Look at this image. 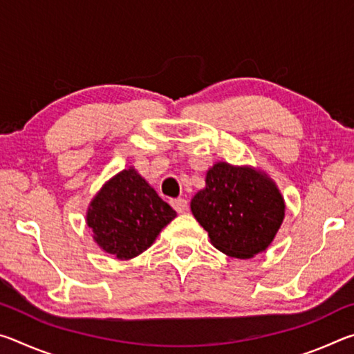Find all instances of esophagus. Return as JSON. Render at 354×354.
<instances>
[{
  "instance_id": "1",
  "label": "esophagus",
  "mask_w": 354,
  "mask_h": 354,
  "mask_svg": "<svg viewBox=\"0 0 354 354\" xmlns=\"http://www.w3.org/2000/svg\"><path fill=\"white\" fill-rule=\"evenodd\" d=\"M170 205L171 207L175 209L176 212H184L185 209H187V201L184 198H175V200H170Z\"/></svg>"
}]
</instances>
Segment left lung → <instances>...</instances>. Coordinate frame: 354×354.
Wrapping results in <instances>:
<instances>
[{"label": "left lung", "instance_id": "obj_1", "mask_svg": "<svg viewBox=\"0 0 354 354\" xmlns=\"http://www.w3.org/2000/svg\"><path fill=\"white\" fill-rule=\"evenodd\" d=\"M190 209L215 248L248 259L272 243L286 207L263 173L218 162L207 171L206 189L192 198Z\"/></svg>", "mask_w": 354, "mask_h": 354}]
</instances>
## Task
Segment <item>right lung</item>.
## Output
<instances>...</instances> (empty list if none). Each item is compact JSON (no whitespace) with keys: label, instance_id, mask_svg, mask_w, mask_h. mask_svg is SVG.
Wrapping results in <instances>:
<instances>
[{"label":"right lung","instance_id":"right-lung-1","mask_svg":"<svg viewBox=\"0 0 354 354\" xmlns=\"http://www.w3.org/2000/svg\"><path fill=\"white\" fill-rule=\"evenodd\" d=\"M176 217L170 205L134 169L113 176L91 203L87 226L101 248L117 259L139 256Z\"/></svg>","mask_w":354,"mask_h":354}]
</instances>
